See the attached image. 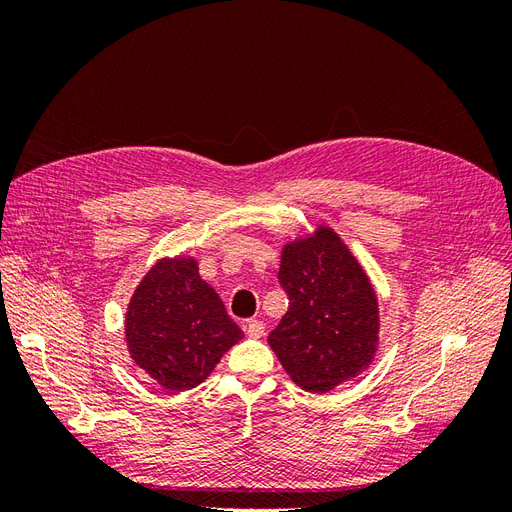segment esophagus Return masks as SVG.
<instances>
[{
    "instance_id": "1",
    "label": "esophagus",
    "mask_w": 512,
    "mask_h": 512,
    "mask_svg": "<svg viewBox=\"0 0 512 512\" xmlns=\"http://www.w3.org/2000/svg\"><path fill=\"white\" fill-rule=\"evenodd\" d=\"M245 333L250 335V337H262L265 335V324H262L260 320H256V318H252V320H247L245 322Z\"/></svg>"
}]
</instances>
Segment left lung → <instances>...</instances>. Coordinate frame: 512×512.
Masks as SVG:
<instances>
[{"label":"left lung","instance_id":"obj_1","mask_svg":"<svg viewBox=\"0 0 512 512\" xmlns=\"http://www.w3.org/2000/svg\"><path fill=\"white\" fill-rule=\"evenodd\" d=\"M277 280L288 294V312L269 346L294 384L327 393L369 367L378 350V299L331 228L286 243Z\"/></svg>","mask_w":512,"mask_h":512}]
</instances>
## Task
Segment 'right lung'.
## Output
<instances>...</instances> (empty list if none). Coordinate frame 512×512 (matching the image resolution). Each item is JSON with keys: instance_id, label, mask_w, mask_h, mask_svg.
<instances>
[{"instance_id": "right-lung-1", "label": "right lung", "mask_w": 512, "mask_h": 512, "mask_svg": "<svg viewBox=\"0 0 512 512\" xmlns=\"http://www.w3.org/2000/svg\"><path fill=\"white\" fill-rule=\"evenodd\" d=\"M243 337L190 256L162 258L136 286L126 314L132 361L168 391H188Z\"/></svg>"}]
</instances>
